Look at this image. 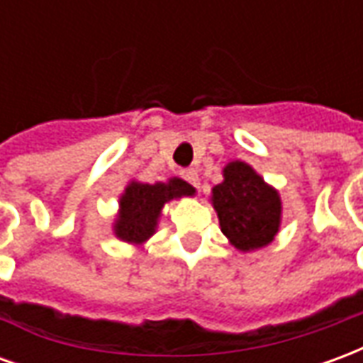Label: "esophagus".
<instances>
[{"mask_svg":"<svg viewBox=\"0 0 363 363\" xmlns=\"http://www.w3.org/2000/svg\"><path fill=\"white\" fill-rule=\"evenodd\" d=\"M181 174H182V179H184L186 182H190L194 189H200V179H198V173L194 171V169H184Z\"/></svg>","mask_w":363,"mask_h":363,"instance_id":"1","label":"esophagus"}]
</instances>
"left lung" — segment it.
I'll return each mask as SVG.
<instances>
[{
  "label": "left lung",
  "mask_w": 363,
  "mask_h": 363,
  "mask_svg": "<svg viewBox=\"0 0 363 363\" xmlns=\"http://www.w3.org/2000/svg\"><path fill=\"white\" fill-rule=\"evenodd\" d=\"M212 206L229 243L243 252L272 243L280 229L281 200L251 165L231 161L212 189Z\"/></svg>",
  "instance_id": "1"
}]
</instances>
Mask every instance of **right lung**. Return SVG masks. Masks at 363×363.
I'll return each instance as SVG.
<instances>
[{
    "mask_svg": "<svg viewBox=\"0 0 363 363\" xmlns=\"http://www.w3.org/2000/svg\"><path fill=\"white\" fill-rule=\"evenodd\" d=\"M194 186L177 177L155 184L132 181L120 196V212L114 221V235L126 243H145L157 229L163 206L174 198L194 196Z\"/></svg>",
    "mask_w": 363,
    "mask_h": 363,
    "instance_id": "add662e5",
    "label": "right lung"
}]
</instances>
